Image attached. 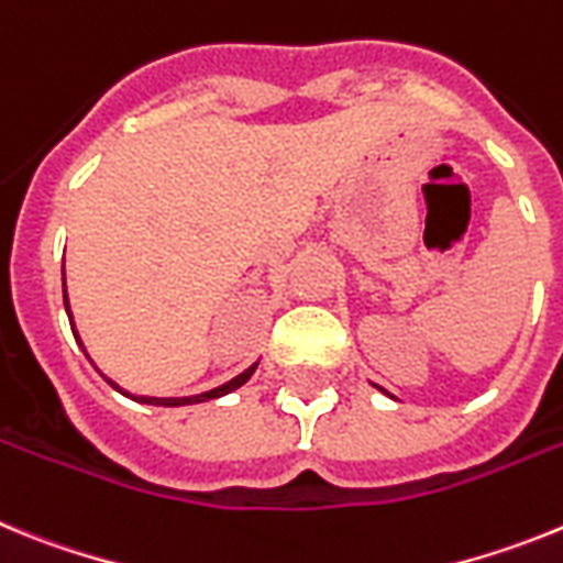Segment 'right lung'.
Returning <instances> with one entry per match:
<instances>
[{
  "label": "right lung",
  "mask_w": 563,
  "mask_h": 563,
  "mask_svg": "<svg viewBox=\"0 0 563 563\" xmlns=\"http://www.w3.org/2000/svg\"><path fill=\"white\" fill-rule=\"evenodd\" d=\"M64 307H67V316H69V305H67V290H64ZM73 327V335L78 338V332H76V324H69ZM78 343H81V338H78ZM256 366L258 363H253L251 369H245L242 372V375H236L233 377V380H228V383H222V386H217V389H211V391H202V395H194V397H134V400L137 402H148V406H188V402H206V400H213V397H222V395H231L233 389H239V386H245L247 380H251V375L253 372H256ZM112 383V380H109ZM114 386V383H112ZM114 389H118V386H114ZM118 391H123V389H118ZM123 395H126V391H123Z\"/></svg>",
  "instance_id": "add662e5"
}]
</instances>
